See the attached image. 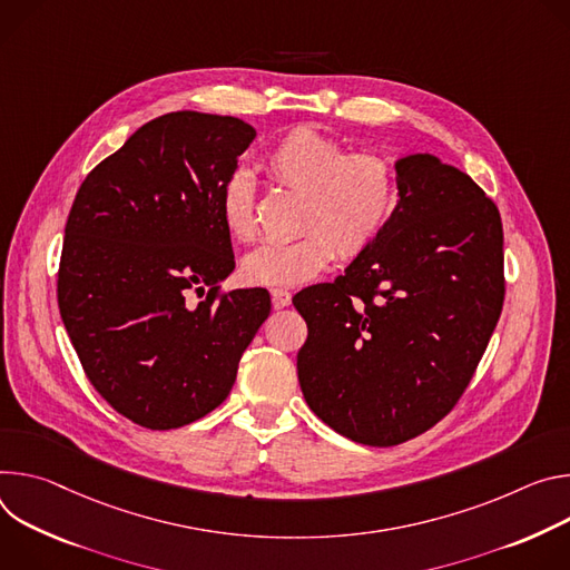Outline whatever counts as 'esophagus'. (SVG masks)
<instances>
[{
	"label": "esophagus",
	"instance_id": "1",
	"mask_svg": "<svg viewBox=\"0 0 570 570\" xmlns=\"http://www.w3.org/2000/svg\"><path fill=\"white\" fill-rule=\"evenodd\" d=\"M272 298H274V307H285V305L292 303L289 289H283V287H274L272 289Z\"/></svg>",
	"mask_w": 570,
	"mask_h": 570
}]
</instances>
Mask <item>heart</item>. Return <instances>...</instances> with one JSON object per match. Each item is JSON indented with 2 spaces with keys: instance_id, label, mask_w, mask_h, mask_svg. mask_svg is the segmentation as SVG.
<instances>
[{
  "instance_id": "1",
  "label": "heart",
  "mask_w": 570,
  "mask_h": 570,
  "mask_svg": "<svg viewBox=\"0 0 570 570\" xmlns=\"http://www.w3.org/2000/svg\"><path fill=\"white\" fill-rule=\"evenodd\" d=\"M281 187L303 197L292 242H269L246 253L242 278L250 285H298L320 276L340 253L357 258L387 226L399 178L390 158L346 147L309 126L281 136L263 160ZM219 217L237 242L258 235L256 187L246 171H233L219 189Z\"/></svg>"
}]
</instances>
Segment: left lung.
I'll use <instances>...</instances> for the list:
<instances>
[{"instance_id": "1", "label": "left lung", "mask_w": 570, "mask_h": 570, "mask_svg": "<svg viewBox=\"0 0 570 570\" xmlns=\"http://www.w3.org/2000/svg\"><path fill=\"white\" fill-rule=\"evenodd\" d=\"M399 202L335 283L305 287L301 392L364 446H396L444 419L478 368L504 301L502 224L464 171L430 154L396 160Z\"/></svg>"}]
</instances>
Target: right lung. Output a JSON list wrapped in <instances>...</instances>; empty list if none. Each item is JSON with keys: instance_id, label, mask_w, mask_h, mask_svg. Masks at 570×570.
Listing matches in <instances>:
<instances>
[{"instance_id": "right-lung-1", "label": "right lung", "mask_w": 570, "mask_h": 570, "mask_svg": "<svg viewBox=\"0 0 570 570\" xmlns=\"http://www.w3.org/2000/svg\"><path fill=\"white\" fill-rule=\"evenodd\" d=\"M253 138L237 117L160 115L86 176L72 204L60 320L92 387L142 428H180L222 405L269 317L263 287L217 292L235 269L219 189Z\"/></svg>"}]
</instances>
